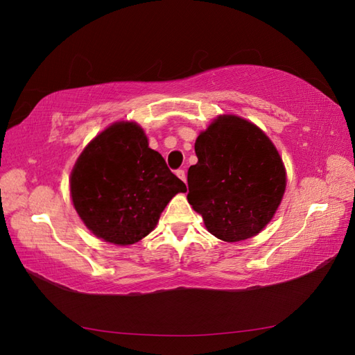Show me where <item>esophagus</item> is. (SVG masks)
Returning a JSON list of instances; mask_svg holds the SVG:
<instances>
[{
    "label": "esophagus",
    "mask_w": 355,
    "mask_h": 355,
    "mask_svg": "<svg viewBox=\"0 0 355 355\" xmlns=\"http://www.w3.org/2000/svg\"><path fill=\"white\" fill-rule=\"evenodd\" d=\"M176 176L180 179V180H184V182H187V173H185V170H182V168H179V170H176Z\"/></svg>",
    "instance_id": "34e87169"
}]
</instances>
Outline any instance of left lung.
<instances>
[{
    "label": "left lung",
    "instance_id": "obj_1",
    "mask_svg": "<svg viewBox=\"0 0 355 355\" xmlns=\"http://www.w3.org/2000/svg\"><path fill=\"white\" fill-rule=\"evenodd\" d=\"M198 163L188 170V201L214 237L234 243L259 234L286 189L280 154L259 127L220 115L196 141Z\"/></svg>",
    "mask_w": 355,
    "mask_h": 355
}]
</instances>
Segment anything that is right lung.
Returning a JSON list of instances; mask_svg holds the SVG:
<instances>
[{
    "instance_id": "add662e5",
    "label": "right lung",
    "mask_w": 355,
    "mask_h": 355,
    "mask_svg": "<svg viewBox=\"0 0 355 355\" xmlns=\"http://www.w3.org/2000/svg\"><path fill=\"white\" fill-rule=\"evenodd\" d=\"M71 197L96 237L127 245L151 232L161 211L187 185L148 146L136 123L120 121L85 146L71 173Z\"/></svg>"
}]
</instances>
